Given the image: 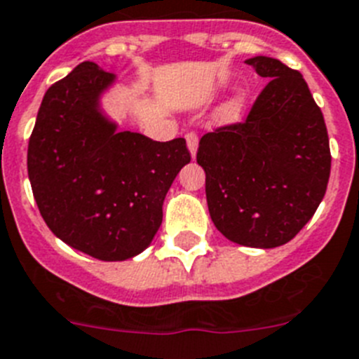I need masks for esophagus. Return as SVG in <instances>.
Returning <instances> with one entry per match:
<instances>
[{"instance_id":"34e87169","label":"esophagus","mask_w":359,"mask_h":359,"mask_svg":"<svg viewBox=\"0 0 359 359\" xmlns=\"http://www.w3.org/2000/svg\"><path fill=\"white\" fill-rule=\"evenodd\" d=\"M186 141H187V148H189V151H191V156L195 157L196 148H198V134H196V132H187Z\"/></svg>"}]
</instances>
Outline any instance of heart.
Segmentation results:
<instances>
[{
	"label": "heart",
	"instance_id": "obj_1",
	"mask_svg": "<svg viewBox=\"0 0 359 359\" xmlns=\"http://www.w3.org/2000/svg\"><path fill=\"white\" fill-rule=\"evenodd\" d=\"M241 109H243V103H241V100H234V102H231L227 107L224 109V114H222V118L227 119V121L229 119L240 118Z\"/></svg>",
	"mask_w": 359,
	"mask_h": 359
}]
</instances>
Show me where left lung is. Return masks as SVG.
Masks as SVG:
<instances>
[{
  "label": "left lung",
  "instance_id": "left-lung-1",
  "mask_svg": "<svg viewBox=\"0 0 359 359\" xmlns=\"http://www.w3.org/2000/svg\"><path fill=\"white\" fill-rule=\"evenodd\" d=\"M247 64L270 79L243 121L202 135L196 163L216 229L234 243H288L327 189L331 150L320 107L306 80L272 57Z\"/></svg>",
  "mask_w": 359,
  "mask_h": 359
}]
</instances>
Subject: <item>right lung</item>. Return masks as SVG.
<instances>
[{"instance_id":"obj_1","label":"right lung","mask_w":359,"mask_h":359,"mask_svg":"<svg viewBox=\"0 0 359 359\" xmlns=\"http://www.w3.org/2000/svg\"><path fill=\"white\" fill-rule=\"evenodd\" d=\"M112 80L82 62L48 89L28 141V177L57 238L96 259L123 261L154 240L164 196L191 154L182 137L116 132L98 111Z\"/></svg>"}]
</instances>
